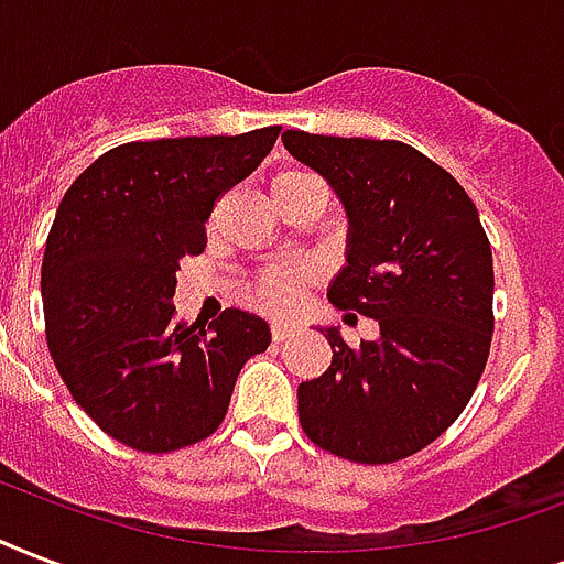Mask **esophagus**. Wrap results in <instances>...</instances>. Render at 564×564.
<instances>
[{
    "label": "esophagus",
    "mask_w": 564,
    "mask_h": 564,
    "mask_svg": "<svg viewBox=\"0 0 564 564\" xmlns=\"http://www.w3.org/2000/svg\"><path fill=\"white\" fill-rule=\"evenodd\" d=\"M290 337V325H283V322H274L272 325V339L274 343H283V339Z\"/></svg>",
    "instance_id": "34e87169"
}]
</instances>
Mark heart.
<instances>
[{
	"instance_id": "1",
	"label": "heart",
	"mask_w": 564,
	"mask_h": 564,
	"mask_svg": "<svg viewBox=\"0 0 564 564\" xmlns=\"http://www.w3.org/2000/svg\"><path fill=\"white\" fill-rule=\"evenodd\" d=\"M304 180H316L307 171H283L281 177H274L272 183V197L281 195L283 188L304 183ZM304 281V269H272L265 272L260 281L251 283L248 290V301H251L257 311L272 313V316H286L299 301V286Z\"/></svg>"
}]
</instances>
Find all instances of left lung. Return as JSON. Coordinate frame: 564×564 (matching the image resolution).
<instances>
[{"instance_id": "8db88e82", "label": "left lung", "mask_w": 564, "mask_h": 564, "mask_svg": "<svg viewBox=\"0 0 564 564\" xmlns=\"http://www.w3.org/2000/svg\"><path fill=\"white\" fill-rule=\"evenodd\" d=\"M283 144L349 213V265L330 283V304L381 328L360 349L325 330L334 358L299 387L301 429L346 462H402L444 435L482 378L491 242L458 180L411 144L301 129H286Z\"/></svg>"}]
</instances>
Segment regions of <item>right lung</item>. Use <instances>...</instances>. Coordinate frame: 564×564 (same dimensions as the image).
<instances>
[{"label":"right lung","instance_id":"add662e5","mask_svg":"<svg viewBox=\"0 0 564 564\" xmlns=\"http://www.w3.org/2000/svg\"><path fill=\"white\" fill-rule=\"evenodd\" d=\"M281 127L209 139L129 141L67 188L41 269L46 343L76 405L118 444L165 455L200 444L272 334L225 311L177 322L180 260L206 248L218 197L260 165Z\"/></svg>","mask_w":564,"mask_h":564}]
</instances>
